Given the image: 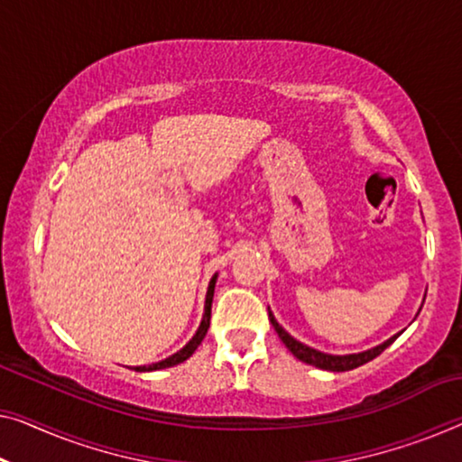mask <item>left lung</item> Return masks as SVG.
<instances>
[{
	"mask_svg": "<svg viewBox=\"0 0 462 462\" xmlns=\"http://www.w3.org/2000/svg\"><path fill=\"white\" fill-rule=\"evenodd\" d=\"M270 321H272V326H273L275 332H278L280 340L286 344V348L291 350V353L297 356L299 361L307 363V365H313V367L326 369V371H350V369L361 367V365L374 361L377 355H382L383 350L388 348L390 344L398 338V334L392 336V338H388V340L382 342V344H377V346H374V348L363 350V353H355V355H328V353H321V350H315L311 346H307V344L299 342L297 338H292V336L288 334L286 329L282 328L278 321H275L272 311H270Z\"/></svg>",
	"mask_w": 462,
	"mask_h": 462,
	"instance_id": "left-lung-1",
	"label": "left lung"
}]
</instances>
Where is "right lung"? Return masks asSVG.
I'll use <instances>...</instances> for the list:
<instances>
[{
    "mask_svg": "<svg viewBox=\"0 0 462 462\" xmlns=\"http://www.w3.org/2000/svg\"><path fill=\"white\" fill-rule=\"evenodd\" d=\"M216 280H217V273L213 275L211 282H209V288H208V297H205V313H203V319H201V326H199L197 334L192 336L190 342L187 344V346L178 350V353H174L171 356H168V359H163L160 363H153V365H139V367H130L134 371H157V369H165V367H174V365L187 361L189 356L195 353V350L199 348V344L203 342L205 334H208L209 329V319H211V300H213V291H216Z\"/></svg>",
    "mask_w": 462,
    "mask_h": 462,
    "instance_id": "add662e5",
    "label": "right lung"
}]
</instances>
